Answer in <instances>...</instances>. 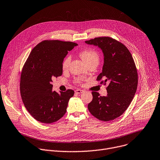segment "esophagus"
<instances>
[{"mask_svg": "<svg viewBox=\"0 0 160 160\" xmlns=\"http://www.w3.org/2000/svg\"><path fill=\"white\" fill-rule=\"evenodd\" d=\"M83 90H80V89H77L76 91H75V92L76 93H78V94H79V93H83Z\"/></svg>", "mask_w": 160, "mask_h": 160, "instance_id": "esophagus-1", "label": "esophagus"}]
</instances>
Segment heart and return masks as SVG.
Listing matches in <instances>:
<instances>
[{
    "mask_svg": "<svg viewBox=\"0 0 160 160\" xmlns=\"http://www.w3.org/2000/svg\"><path fill=\"white\" fill-rule=\"evenodd\" d=\"M79 55L87 65L94 62V61L99 62V55H98L95 51L92 50V49H85V50L81 51L79 53ZM70 61L71 56L69 55L63 59L62 62V68L63 70H66L68 68ZM83 80L84 78L81 77H78L75 79L76 82L78 83H81Z\"/></svg>",
    "mask_w": 160,
    "mask_h": 160,
    "instance_id": "heart-1",
    "label": "heart"
}]
</instances>
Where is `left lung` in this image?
Wrapping results in <instances>:
<instances>
[{
	"instance_id": "1",
	"label": "left lung",
	"mask_w": 160,
	"mask_h": 160,
	"mask_svg": "<svg viewBox=\"0 0 160 160\" xmlns=\"http://www.w3.org/2000/svg\"><path fill=\"white\" fill-rule=\"evenodd\" d=\"M85 43L101 48L104 54L102 71L97 80L106 85L108 94L92 92L93 99L88 105L89 112L99 120L108 122L122 115L130 105L137 92L138 73L128 48L110 37L95 38Z\"/></svg>"
}]
</instances>
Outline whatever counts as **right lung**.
<instances>
[{"label":"right lung","mask_w":160,"mask_h":160,"mask_svg":"<svg viewBox=\"0 0 160 160\" xmlns=\"http://www.w3.org/2000/svg\"><path fill=\"white\" fill-rule=\"evenodd\" d=\"M78 44L60 40H44L35 46L24 64L20 90L24 106L31 115L44 124L63 117L72 90H52V79L62 75V62L68 51Z\"/></svg>","instance_id":"add662e5"}]
</instances>
